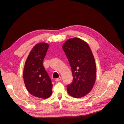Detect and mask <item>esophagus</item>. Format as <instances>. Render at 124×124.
<instances>
[{
  "label": "esophagus",
  "instance_id": "obj_1",
  "mask_svg": "<svg viewBox=\"0 0 124 124\" xmlns=\"http://www.w3.org/2000/svg\"><path fill=\"white\" fill-rule=\"evenodd\" d=\"M61 77H59V78H57V79H55V81H60L61 80Z\"/></svg>",
  "mask_w": 124,
  "mask_h": 124
}]
</instances>
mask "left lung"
I'll use <instances>...</instances> for the list:
<instances>
[{
	"mask_svg": "<svg viewBox=\"0 0 124 124\" xmlns=\"http://www.w3.org/2000/svg\"><path fill=\"white\" fill-rule=\"evenodd\" d=\"M72 70L73 81L67 87L70 95L76 98L85 96L95 82L96 68L93 53L88 44L82 39H68L62 46Z\"/></svg>",
	"mask_w": 124,
	"mask_h": 124,
	"instance_id": "8db88e82",
	"label": "left lung"
}]
</instances>
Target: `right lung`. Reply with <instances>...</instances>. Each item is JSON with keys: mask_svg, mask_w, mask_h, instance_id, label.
Segmentation results:
<instances>
[{"mask_svg": "<svg viewBox=\"0 0 124 124\" xmlns=\"http://www.w3.org/2000/svg\"><path fill=\"white\" fill-rule=\"evenodd\" d=\"M49 45L40 43L34 46L26 60L23 79L26 88L33 96L47 99L52 94V81L43 65Z\"/></svg>", "mask_w": 124, "mask_h": 124, "instance_id": "1", "label": "right lung"}]
</instances>
